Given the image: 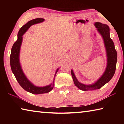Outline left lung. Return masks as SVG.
Returning <instances> with one entry per match:
<instances>
[{"label":"left lung","mask_w":124,"mask_h":124,"mask_svg":"<svg viewBox=\"0 0 124 124\" xmlns=\"http://www.w3.org/2000/svg\"><path fill=\"white\" fill-rule=\"evenodd\" d=\"M95 26L97 32L101 35L106 51L107 66L103 74L95 83L90 85H86L79 82L75 77L73 70H71L72 78L75 85L83 91L95 90L99 89L108 83L114 75L117 62V52L115 49L114 44L110 37V28L107 24L101 22H95Z\"/></svg>","instance_id":"8db88e82"}]
</instances>
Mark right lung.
<instances>
[{"mask_svg": "<svg viewBox=\"0 0 124 124\" xmlns=\"http://www.w3.org/2000/svg\"><path fill=\"white\" fill-rule=\"evenodd\" d=\"M44 21L45 20L44 18H35V19L29 21L20 28L17 34V39L12 47L11 54H10V62L11 70L15 77L17 81L24 90L30 93L35 94V95L48 93L53 89L54 85V81L56 75L60 69L58 68L56 70L55 73H54L53 81L51 84L45 86L39 87L35 86L29 80L26 75L24 74L20 63V54L21 46L22 43L23 35L24 34V33L27 32L32 25L41 23Z\"/></svg>", "mask_w": 124, "mask_h": 124, "instance_id": "add662e5", "label": "right lung"}]
</instances>
